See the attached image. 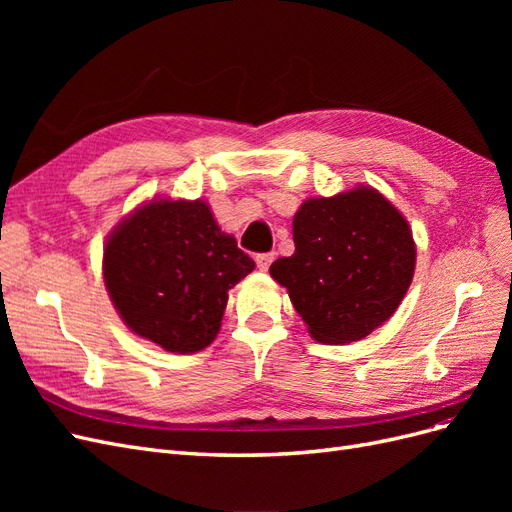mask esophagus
Here are the masks:
<instances>
[{
	"label": "esophagus",
	"instance_id": "34e87169",
	"mask_svg": "<svg viewBox=\"0 0 512 512\" xmlns=\"http://www.w3.org/2000/svg\"><path fill=\"white\" fill-rule=\"evenodd\" d=\"M273 252H269V254H258L256 256V265H258V269L260 271H267L269 269V265H271V262H273Z\"/></svg>",
	"mask_w": 512,
	"mask_h": 512
}]
</instances>
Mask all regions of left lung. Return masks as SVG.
<instances>
[{
	"instance_id": "8db88e82",
	"label": "left lung",
	"mask_w": 512,
	"mask_h": 512,
	"mask_svg": "<svg viewBox=\"0 0 512 512\" xmlns=\"http://www.w3.org/2000/svg\"><path fill=\"white\" fill-rule=\"evenodd\" d=\"M294 254L269 273L320 344L359 342L389 320L410 288L412 230L378 190L309 198L292 220Z\"/></svg>"
}]
</instances>
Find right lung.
Masks as SVG:
<instances>
[{
	"label": "right lung",
	"instance_id": "obj_1",
	"mask_svg": "<svg viewBox=\"0 0 512 512\" xmlns=\"http://www.w3.org/2000/svg\"><path fill=\"white\" fill-rule=\"evenodd\" d=\"M254 267L205 200H149L111 232L102 258L104 284L121 320L177 354L213 342L228 290Z\"/></svg>",
	"mask_w": 512,
	"mask_h": 512
}]
</instances>
